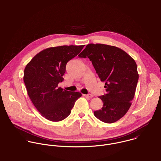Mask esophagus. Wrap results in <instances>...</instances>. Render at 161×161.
<instances>
[{"instance_id": "34e87169", "label": "esophagus", "mask_w": 161, "mask_h": 161, "mask_svg": "<svg viewBox=\"0 0 161 161\" xmlns=\"http://www.w3.org/2000/svg\"><path fill=\"white\" fill-rule=\"evenodd\" d=\"M83 95L84 97H89V98H92V97H93V95H92V94H83Z\"/></svg>"}]
</instances>
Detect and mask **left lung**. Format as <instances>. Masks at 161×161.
<instances>
[{"instance_id": "left-lung-1", "label": "left lung", "mask_w": 161, "mask_h": 161, "mask_svg": "<svg viewBox=\"0 0 161 161\" xmlns=\"http://www.w3.org/2000/svg\"><path fill=\"white\" fill-rule=\"evenodd\" d=\"M88 58L101 81L105 82L106 93L98 97L101 109L95 116L106 123H113L123 117L129 110L138 81L135 60L122 49L105 44L90 43L78 55Z\"/></svg>"}]
</instances>
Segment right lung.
Instances as JSON below:
<instances>
[{
  "instance_id": "right-lung-1",
  "label": "right lung",
  "mask_w": 161,
  "mask_h": 161,
  "mask_svg": "<svg viewBox=\"0 0 161 161\" xmlns=\"http://www.w3.org/2000/svg\"><path fill=\"white\" fill-rule=\"evenodd\" d=\"M85 45H63L50 47L38 53L27 64L23 80L28 95L36 109L45 118L60 121L71 113L78 92L58 87L64 80L67 63L76 57Z\"/></svg>"
}]
</instances>
